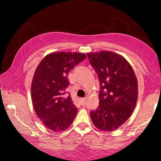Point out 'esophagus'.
I'll list each match as a JSON object with an SVG mask.
<instances>
[{
	"label": "esophagus",
	"instance_id": "34e87169",
	"mask_svg": "<svg viewBox=\"0 0 161 161\" xmlns=\"http://www.w3.org/2000/svg\"><path fill=\"white\" fill-rule=\"evenodd\" d=\"M80 102L81 105H85L86 103V98H81L80 100Z\"/></svg>",
	"mask_w": 161,
	"mask_h": 161
}]
</instances>
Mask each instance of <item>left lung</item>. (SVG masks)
Wrapping results in <instances>:
<instances>
[{
	"label": "left lung",
	"mask_w": 161,
	"mask_h": 161,
	"mask_svg": "<svg viewBox=\"0 0 161 161\" xmlns=\"http://www.w3.org/2000/svg\"><path fill=\"white\" fill-rule=\"evenodd\" d=\"M100 81L98 107L90 113L92 122L104 131H113L127 120L138 100V81L131 65L111 51L88 53Z\"/></svg>",
	"instance_id": "obj_1"
}]
</instances>
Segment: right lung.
<instances>
[{
  "label": "right lung",
  "mask_w": 161,
  "mask_h": 161,
  "mask_svg": "<svg viewBox=\"0 0 161 161\" xmlns=\"http://www.w3.org/2000/svg\"><path fill=\"white\" fill-rule=\"evenodd\" d=\"M78 53H53L37 66L31 85L34 109L43 124L53 131H64L73 122L77 108L66 88L68 73L86 59Z\"/></svg>",
  "instance_id": "1"
}]
</instances>
